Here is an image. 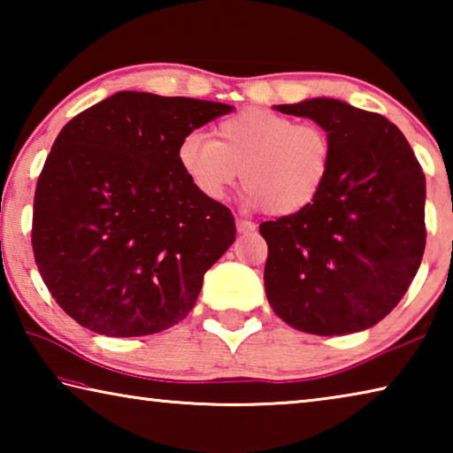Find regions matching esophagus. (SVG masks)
I'll use <instances>...</instances> for the list:
<instances>
[{
	"instance_id": "esophagus-1",
	"label": "esophagus",
	"mask_w": 453,
	"mask_h": 453,
	"mask_svg": "<svg viewBox=\"0 0 453 453\" xmlns=\"http://www.w3.org/2000/svg\"><path fill=\"white\" fill-rule=\"evenodd\" d=\"M235 227H237V234H251V232H256L254 221L242 219V218L235 219Z\"/></svg>"
}]
</instances>
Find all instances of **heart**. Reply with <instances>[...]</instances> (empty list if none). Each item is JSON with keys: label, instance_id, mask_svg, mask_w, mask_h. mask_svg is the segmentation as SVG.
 <instances>
[{"label": "heart", "instance_id": "obj_1", "mask_svg": "<svg viewBox=\"0 0 453 453\" xmlns=\"http://www.w3.org/2000/svg\"><path fill=\"white\" fill-rule=\"evenodd\" d=\"M216 137L189 132L175 157L199 194L221 197L240 178L250 205L272 216H296L316 202L329 180L334 143L318 124L264 110H245L221 119Z\"/></svg>", "mask_w": 453, "mask_h": 453}]
</instances>
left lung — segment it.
<instances>
[{
  "mask_svg": "<svg viewBox=\"0 0 453 453\" xmlns=\"http://www.w3.org/2000/svg\"><path fill=\"white\" fill-rule=\"evenodd\" d=\"M332 137L324 191L296 216L264 221L265 296L305 334L362 332L392 311L426 248V175L392 121L332 97L278 105Z\"/></svg>",
  "mask_w": 453,
  "mask_h": 453,
  "instance_id": "obj_1",
  "label": "left lung"
}]
</instances>
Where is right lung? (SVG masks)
Returning <instances> with one entry per match:
<instances>
[{
    "instance_id": "obj_1",
    "label": "right lung",
    "mask_w": 453,
    "mask_h": 453,
    "mask_svg": "<svg viewBox=\"0 0 453 453\" xmlns=\"http://www.w3.org/2000/svg\"><path fill=\"white\" fill-rule=\"evenodd\" d=\"M232 110L118 91L61 129L37 180L32 245L51 297L80 326L150 335L194 308L235 221L191 186L175 150Z\"/></svg>"
}]
</instances>
